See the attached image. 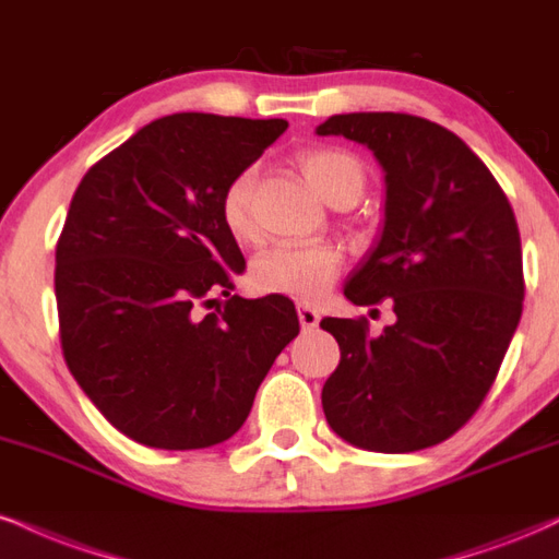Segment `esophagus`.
I'll return each mask as SVG.
<instances>
[{
	"label": "esophagus",
	"mask_w": 559,
	"mask_h": 559,
	"mask_svg": "<svg viewBox=\"0 0 559 559\" xmlns=\"http://www.w3.org/2000/svg\"><path fill=\"white\" fill-rule=\"evenodd\" d=\"M299 322H301V328H305V331H314V328H318V322H320V312L314 307H309V305H299Z\"/></svg>",
	"instance_id": "obj_1"
}]
</instances>
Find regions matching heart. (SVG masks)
Returning <instances> with one entry per match:
<instances>
[{
    "label": "heart",
    "mask_w": 559,
    "mask_h": 559,
    "mask_svg": "<svg viewBox=\"0 0 559 559\" xmlns=\"http://www.w3.org/2000/svg\"><path fill=\"white\" fill-rule=\"evenodd\" d=\"M301 174L322 200L333 203L335 198L348 192H359L365 174H361L359 160L344 151H312L301 156ZM252 169L239 171L237 177L226 185L224 198H221V218L234 239H252V215H250V194H252ZM341 250L333 245H275L262 250L252 262L254 286L267 294H288L297 299H318L328 286L333 284L341 271Z\"/></svg>",
    "instance_id": "obj_1"
}]
</instances>
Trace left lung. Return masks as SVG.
I'll return each mask as SVG.
<instances>
[{
	"label": "left lung",
	"instance_id": "left-lung-1",
	"mask_svg": "<svg viewBox=\"0 0 559 559\" xmlns=\"http://www.w3.org/2000/svg\"><path fill=\"white\" fill-rule=\"evenodd\" d=\"M318 134L367 145L385 171L382 231L344 294L359 307L393 299L395 312L378 338L365 318L320 322L341 346L322 412L356 448H432L481 406L521 320L513 207L472 147L429 119L335 114Z\"/></svg>",
	"mask_w": 559,
	"mask_h": 559
}]
</instances>
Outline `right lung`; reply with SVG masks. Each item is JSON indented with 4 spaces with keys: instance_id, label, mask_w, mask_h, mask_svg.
Instances as JSON below:
<instances>
[{
    "instance_id": "right-lung-1",
    "label": "right lung",
    "mask_w": 559,
    "mask_h": 559,
    "mask_svg": "<svg viewBox=\"0 0 559 559\" xmlns=\"http://www.w3.org/2000/svg\"><path fill=\"white\" fill-rule=\"evenodd\" d=\"M286 127L160 117L91 166L72 194L53 271L64 361L134 442L198 450L228 440L297 338L294 301L231 294L245 258L221 218L228 181Z\"/></svg>"
}]
</instances>
